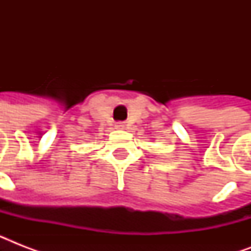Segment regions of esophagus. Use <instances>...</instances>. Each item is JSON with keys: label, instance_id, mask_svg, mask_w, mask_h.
Masks as SVG:
<instances>
[{"label": "esophagus", "instance_id": "obj_1", "mask_svg": "<svg viewBox=\"0 0 251 251\" xmlns=\"http://www.w3.org/2000/svg\"><path fill=\"white\" fill-rule=\"evenodd\" d=\"M124 126L125 125H122V124H117V125H116V127H117V129H124Z\"/></svg>", "mask_w": 251, "mask_h": 251}]
</instances>
